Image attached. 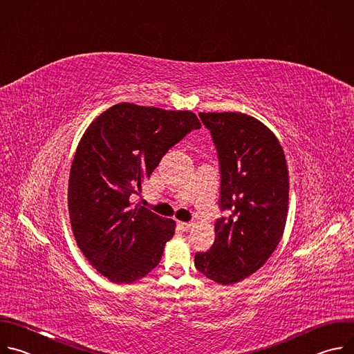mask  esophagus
I'll use <instances>...</instances> for the list:
<instances>
[{
  "instance_id": "1",
  "label": "esophagus",
  "mask_w": 354,
  "mask_h": 354,
  "mask_svg": "<svg viewBox=\"0 0 354 354\" xmlns=\"http://www.w3.org/2000/svg\"><path fill=\"white\" fill-rule=\"evenodd\" d=\"M192 226H194V225L189 223V222H177V227H178L180 230H183V232L189 230Z\"/></svg>"
}]
</instances>
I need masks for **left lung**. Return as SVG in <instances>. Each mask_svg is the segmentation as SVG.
Instances as JSON below:
<instances>
[{
    "label": "left lung",
    "mask_w": 354,
    "mask_h": 354,
    "mask_svg": "<svg viewBox=\"0 0 354 354\" xmlns=\"http://www.w3.org/2000/svg\"><path fill=\"white\" fill-rule=\"evenodd\" d=\"M221 165V209L215 243L195 254V268L219 285L257 272L283 236L289 171L274 133L243 113H199Z\"/></svg>",
    "instance_id": "left-lung-1"
}]
</instances>
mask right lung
<instances>
[{
  "mask_svg": "<svg viewBox=\"0 0 354 354\" xmlns=\"http://www.w3.org/2000/svg\"><path fill=\"white\" fill-rule=\"evenodd\" d=\"M201 122L192 111L118 103L82 135L68 183L77 244L114 283H133L158 266L176 222L129 196L142 188L167 151Z\"/></svg>",
  "mask_w": 354,
  "mask_h": 354,
  "instance_id": "obj_1",
  "label": "right lung"
}]
</instances>
